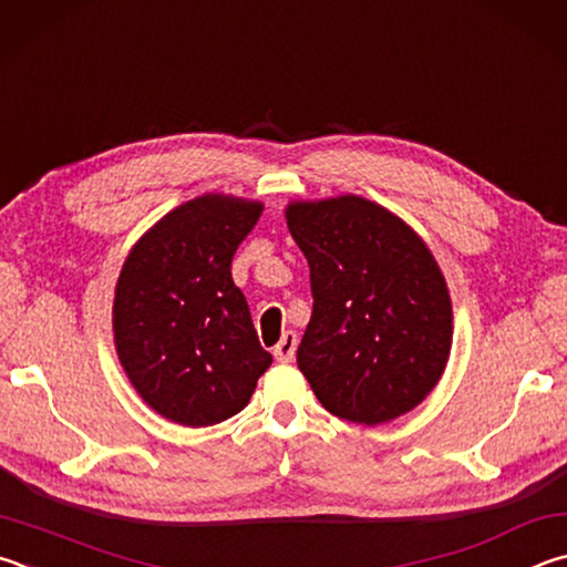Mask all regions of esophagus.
<instances>
[{
    "label": "esophagus",
    "mask_w": 567,
    "mask_h": 567,
    "mask_svg": "<svg viewBox=\"0 0 567 567\" xmlns=\"http://www.w3.org/2000/svg\"><path fill=\"white\" fill-rule=\"evenodd\" d=\"M296 346H299V336H296L293 331H286V333L281 336V341H278V343H276V349H274L276 361H281V363H289V361H293V355H296Z\"/></svg>",
    "instance_id": "1"
}]
</instances>
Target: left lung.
<instances>
[{
  "label": "left lung",
  "mask_w": 567,
  "mask_h": 567,
  "mask_svg": "<svg viewBox=\"0 0 567 567\" xmlns=\"http://www.w3.org/2000/svg\"><path fill=\"white\" fill-rule=\"evenodd\" d=\"M286 221L311 268L313 313L296 361L316 399L363 425L409 413L451 353V296L435 258L361 196L296 202Z\"/></svg>",
  "instance_id": "1"
}]
</instances>
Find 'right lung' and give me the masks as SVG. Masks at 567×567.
I'll return each instance as SVG.
<instances>
[{"mask_svg": "<svg viewBox=\"0 0 567 567\" xmlns=\"http://www.w3.org/2000/svg\"><path fill=\"white\" fill-rule=\"evenodd\" d=\"M264 206L198 196L132 248L116 284L114 341L138 395L164 419L204 429L246 409L271 365L231 258Z\"/></svg>", "mask_w": 567, "mask_h": 567, "instance_id": "right-lung-1", "label": "right lung"}]
</instances>
